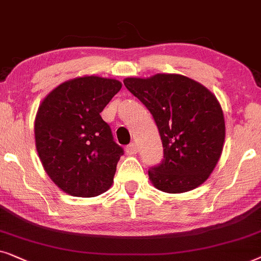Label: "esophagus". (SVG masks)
Returning a JSON list of instances; mask_svg holds the SVG:
<instances>
[{
	"mask_svg": "<svg viewBox=\"0 0 261 261\" xmlns=\"http://www.w3.org/2000/svg\"><path fill=\"white\" fill-rule=\"evenodd\" d=\"M125 150H126V154H127V155H135V154H137L138 149H137V145H136V144L131 143V144L127 145Z\"/></svg>",
	"mask_w": 261,
	"mask_h": 261,
	"instance_id": "obj_1",
	"label": "esophagus"
}]
</instances>
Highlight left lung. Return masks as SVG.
<instances>
[{
    "label": "left lung",
    "instance_id": "left-lung-1",
    "mask_svg": "<svg viewBox=\"0 0 261 261\" xmlns=\"http://www.w3.org/2000/svg\"><path fill=\"white\" fill-rule=\"evenodd\" d=\"M124 85L149 110L161 136L163 160L148 171L152 185L167 193L201 185L216 167L224 143L223 111L216 96L178 74L127 77Z\"/></svg>",
    "mask_w": 261,
    "mask_h": 261
}]
</instances>
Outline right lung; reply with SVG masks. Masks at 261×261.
<instances>
[{
    "label": "right lung",
    "mask_w": 261,
    "mask_h": 261,
    "mask_svg": "<svg viewBox=\"0 0 261 261\" xmlns=\"http://www.w3.org/2000/svg\"><path fill=\"white\" fill-rule=\"evenodd\" d=\"M120 88L118 80L83 76L62 83L39 106L38 155L52 181L70 196L95 197L112 185L124 150L100 113Z\"/></svg>",
    "instance_id": "obj_1"
}]
</instances>
